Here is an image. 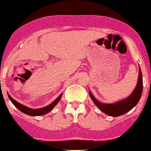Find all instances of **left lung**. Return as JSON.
<instances>
[{"instance_id":"1","label":"left lung","mask_w":151,"mask_h":151,"mask_svg":"<svg viewBox=\"0 0 151 151\" xmlns=\"http://www.w3.org/2000/svg\"><path fill=\"white\" fill-rule=\"evenodd\" d=\"M142 87L143 86H142V72H141L140 68H139V77L137 86L133 93L131 94V96H129V98H127V99L119 101L118 103H116V104H106L97 101L90 92V96L94 104L103 112H104L107 115L111 116H119L126 114L137 105L140 99L141 96H142Z\"/></svg>"}]
</instances>
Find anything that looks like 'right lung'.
<instances>
[{
	"instance_id": "1",
	"label": "right lung",
	"mask_w": 151,
	"mask_h": 151,
	"mask_svg": "<svg viewBox=\"0 0 151 151\" xmlns=\"http://www.w3.org/2000/svg\"><path fill=\"white\" fill-rule=\"evenodd\" d=\"M8 96H9V99L12 101V104L17 108L19 111H21L22 112L24 113L25 114H27V115L29 116H41L43 115V114H47L48 112H50L52 109L54 108V106L59 102V101L61 100V96H62V94L60 95L51 104L48 105V106H45V107L42 108V109H29V108H27V106H23L22 104H20L19 103H18L17 101H16L15 100H14L13 98L8 94Z\"/></svg>"
}]
</instances>
